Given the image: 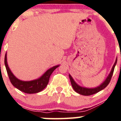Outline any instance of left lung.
I'll return each mask as SVG.
<instances>
[{"label":"left lung","mask_w":121,"mask_h":121,"mask_svg":"<svg viewBox=\"0 0 121 121\" xmlns=\"http://www.w3.org/2000/svg\"><path fill=\"white\" fill-rule=\"evenodd\" d=\"M116 63H117V59H116V61H115V64L113 65V67H112V70H111L110 73L109 75L108 76V77L106 79H105V81L101 85H99V86H97V87L94 88H85V87H82V86H79V85H78V84L76 83L75 81H74V79H73L71 76L70 75V74H69V78H70V81H71V84L73 86V89L74 90V91H75L76 92L80 94V95H84V96H90V95H94V94L96 93L101 91L102 90L104 89V88L108 85L110 82Z\"/></svg>","instance_id":"left-lung-1"}]
</instances>
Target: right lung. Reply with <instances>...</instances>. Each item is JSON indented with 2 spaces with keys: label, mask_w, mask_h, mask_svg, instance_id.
<instances>
[{
  "label": "right lung",
  "mask_w": 121,
  "mask_h": 121,
  "mask_svg": "<svg viewBox=\"0 0 121 121\" xmlns=\"http://www.w3.org/2000/svg\"><path fill=\"white\" fill-rule=\"evenodd\" d=\"M5 65L9 79L13 85L22 92L28 94L37 93L43 90L48 84L50 77L52 73L54 71L56 68L59 66L56 65L50 68L40 78L31 81H23L18 79L11 71L7 64L6 53L5 54Z\"/></svg>",
  "instance_id": "right-lung-1"
}]
</instances>
